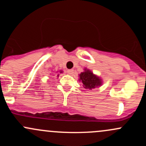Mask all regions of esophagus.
<instances>
[{"instance_id":"obj_1","label":"esophagus","mask_w":146,"mask_h":146,"mask_svg":"<svg viewBox=\"0 0 146 146\" xmlns=\"http://www.w3.org/2000/svg\"><path fill=\"white\" fill-rule=\"evenodd\" d=\"M67 73H68L69 75H73V73H74V70L73 69H69V70H67Z\"/></svg>"}]
</instances>
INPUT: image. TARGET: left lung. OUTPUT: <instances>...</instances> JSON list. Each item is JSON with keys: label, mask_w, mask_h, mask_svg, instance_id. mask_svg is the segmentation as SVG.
<instances>
[{"label": "left lung", "mask_w": 146, "mask_h": 146, "mask_svg": "<svg viewBox=\"0 0 146 146\" xmlns=\"http://www.w3.org/2000/svg\"><path fill=\"white\" fill-rule=\"evenodd\" d=\"M79 81L82 83L85 89L92 90L102 85V80L97 75L94 74L90 69L85 68L84 71L78 75Z\"/></svg>", "instance_id": "left-lung-1"}]
</instances>
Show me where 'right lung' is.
Masks as SVG:
<instances>
[{
  "label": "right lung",
  "mask_w": 146,
  "mask_h": 146,
  "mask_svg": "<svg viewBox=\"0 0 146 146\" xmlns=\"http://www.w3.org/2000/svg\"><path fill=\"white\" fill-rule=\"evenodd\" d=\"M64 73V72H63V70H59V71H58H58L56 72V73H57V74H56V77H57V78H58V76H59L60 73Z\"/></svg>",
  "instance_id": "obj_1"
}]
</instances>
